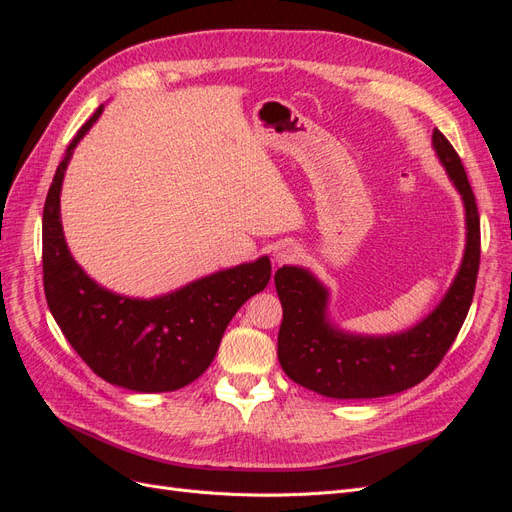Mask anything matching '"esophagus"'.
<instances>
[{
    "instance_id": "1",
    "label": "esophagus",
    "mask_w": 512,
    "mask_h": 512,
    "mask_svg": "<svg viewBox=\"0 0 512 512\" xmlns=\"http://www.w3.org/2000/svg\"><path fill=\"white\" fill-rule=\"evenodd\" d=\"M301 256V250L294 243H282L280 247H277L275 254H273V260L275 265H286V262H294Z\"/></svg>"
}]
</instances>
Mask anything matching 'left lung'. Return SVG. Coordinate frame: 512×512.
Returning <instances> with one entry per match:
<instances>
[{"instance_id":"1","label":"left lung","mask_w":512,"mask_h":512,"mask_svg":"<svg viewBox=\"0 0 512 512\" xmlns=\"http://www.w3.org/2000/svg\"><path fill=\"white\" fill-rule=\"evenodd\" d=\"M431 143L466 209V250L453 284L414 327L391 335H359L331 320V292L312 271L294 265L277 269L275 288L284 309L277 359L286 376L305 389L333 399L395 395L425 380L453 346L474 297L480 220L457 151L440 130H433Z\"/></svg>"}]
</instances>
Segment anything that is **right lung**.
<instances>
[{
    "label": "right lung",
    "instance_id": "add662e5",
    "mask_svg": "<svg viewBox=\"0 0 512 512\" xmlns=\"http://www.w3.org/2000/svg\"><path fill=\"white\" fill-rule=\"evenodd\" d=\"M104 104L76 132L59 162L42 213V273L51 314L94 374L136 393L177 391L194 382L218 354L237 309L265 290L271 260L215 271L153 299L117 294L83 271L68 250L59 196L66 168Z\"/></svg>",
    "mask_w": 512,
    "mask_h": 512
}]
</instances>
